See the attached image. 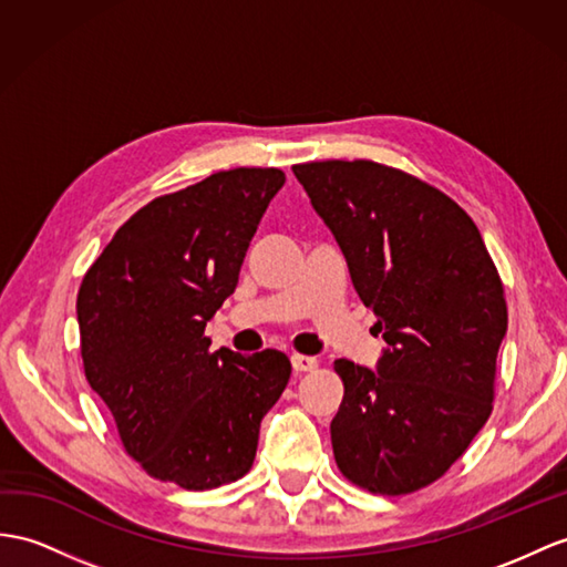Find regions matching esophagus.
<instances>
[{
	"mask_svg": "<svg viewBox=\"0 0 567 567\" xmlns=\"http://www.w3.org/2000/svg\"><path fill=\"white\" fill-rule=\"evenodd\" d=\"M291 363H293V370H296V372H312V370L317 368V358L296 353V355L291 358Z\"/></svg>",
	"mask_w": 567,
	"mask_h": 567,
	"instance_id": "34e87169",
	"label": "esophagus"
}]
</instances>
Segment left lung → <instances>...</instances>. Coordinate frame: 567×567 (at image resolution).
Listing matches in <instances>:
<instances>
[{
    "instance_id": "1",
    "label": "left lung",
    "mask_w": 567,
    "mask_h": 567,
    "mask_svg": "<svg viewBox=\"0 0 567 567\" xmlns=\"http://www.w3.org/2000/svg\"><path fill=\"white\" fill-rule=\"evenodd\" d=\"M334 233L388 349L378 372L334 361L339 472L380 495L431 486L486 425L507 329L501 274L462 206L378 161L293 165Z\"/></svg>"
}]
</instances>
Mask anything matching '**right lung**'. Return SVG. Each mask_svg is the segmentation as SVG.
I'll list each match as a JSON object with an SVG mask.
<instances>
[{"instance_id": "add662e5", "label": "right lung", "mask_w": 567, "mask_h": 567, "mask_svg": "<svg viewBox=\"0 0 567 567\" xmlns=\"http://www.w3.org/2000/svg\"><path fill=\"white\" fill-rule=\"evenodd\" d=\"M279 168H233L151 199L117 228L76 296L86 380L151 478L212 491L252 468L288 355L209 351L204 327L236 291Z\"/></svg>"}]
</instances>
